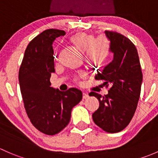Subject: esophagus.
I'll return each mask as SVG.
<instances>
[{
  "mask_svg": "<svg viewBox=\"0 0 158 158\" xmlns=\"http://www.w3.org/2000/svg\"><path fill=\"white\" fill-rule=\"evenodd\" d=\"M89 97V94L85 93V92H83V95H82V98H83L84 99H85V98H88Z\"/></svg>",
  "mask_w": 158,
  "mask_h": 158,
  "instance_id": "34e87169",
  "label": "esophagus"
}]
</instances>
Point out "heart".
Wrapping results in <instances>:
<instances>
[{
  "label": "heart",
  "instance_id": "heart-1",
  "mask_svg": "<svg viewBox=\"0 0 158 158\" xmlns=\"http://www.w3.org/2000/svg\"><path fill=\"white\" fill-rule=\"evenodd\" d=\"M70 41L79 51L85 53V60L91 66L102 65L109 54V41L102 35L95 38L92 34L79 32L72 36Z\"/></svg>",
  "mask_w": 158,
  "mask_h": 158
}]
</instances>
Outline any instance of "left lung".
<instances>
[{"label":"left lung","instance_id":"left-lung-1","mask_svg":"<svg viewBox=\"0 0 158 158\" xmlns=\"http://www.w3.org/2000/svg\"><path fill=\"white\" fill-rule=\"evenodd\" d=\"M110 41L113 60L95 75L103 85H111L104 96L91 92L99 102V107L92 114L95 125L109 133L126 128L135 114L141 94L143 76L138 50L133 43L117 32L105 31Z\"/></svg>","mask_w":158,"mask_h":158}]
</instances>
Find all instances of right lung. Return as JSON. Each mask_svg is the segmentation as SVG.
Returning a JSON list of instances; mask_svg holds the SVG:
<instances>
[{"label":"right lung","instance_id":"right-lung-1","mask_svg":"<svg viewBox=\"0 0 158 158\" xmlns=\"http://www.w3.org/2000/svg\"><path fill=\"white\" fill-rule=\"evenodd\" d=\"M66 34L64 30L49 29L28 44L19 70V82L27 114L40 131L53 135L69 124L73 108L82 98L76 88L66 92L51 86L54 69L53 43Z\"/></svg>","mask_w":158,"mask_h":158}]
</instances>
